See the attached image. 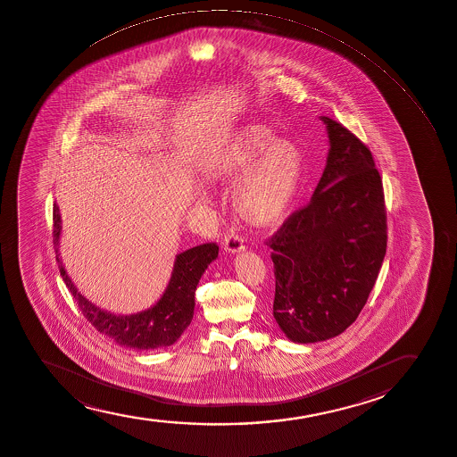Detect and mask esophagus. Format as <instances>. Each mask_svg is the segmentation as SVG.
I'll return each mask as SVG.
<instances>
[{
	"instance_id": "34e87169",
	"label": "esophagus",
	"mask_w": 457,
	"mask_h": 457,
	"mask_svg": "<svg viewBox=\"0 0 457 457\" xmlns=\"http://www.w3.org/2000/svg\"><path fill=\"white\" fill-rule=\"evenodd\" d=\"M224 250L233 253V254H237V253H242L245 250V245H244L242 237L237 233H235V231H231L224 239Z\"/></svg>"
}]
</instances>
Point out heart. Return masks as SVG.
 <instances>
[{
	"instance_id": "1",
	"label": "heart",
	"mask_w": 457,
	"mask_h": 457,
	"mask_svg": "<svg viewBox=\"0 0 457 457\" xmlns=\"http://www.w3.org/2000/svg\"><path fill=\"white\" fill-rule=\"evenodd\" d=\"M210 181L233 183V205L253 226L271 227L288 216L302 183V157L293 143L262 123L231 132L205 163Z\"/></svg>"
}]
</instances>
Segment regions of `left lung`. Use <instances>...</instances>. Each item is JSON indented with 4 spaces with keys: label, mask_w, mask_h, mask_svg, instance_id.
Listing matches in <instances>:
<instances>
[{
    "label": "left lung",
    "mask_w": 457,
    "mask_h": 457,
    "mask_svg": "<svg viewBox=\"0 0 457 457\" xmlns=\"http://www.w3.org/2000/svg\"><path fill=\"white\" fill-rule=\"evenodd\" d=\"M320 120L329 138L320 181L310 204L268 241L274 319L300 345L340 336L357 320L387 248L383 181L372 154L338 121Z\"/></svg>",
    "instance_id": "8db88e82"
}]
</instances>
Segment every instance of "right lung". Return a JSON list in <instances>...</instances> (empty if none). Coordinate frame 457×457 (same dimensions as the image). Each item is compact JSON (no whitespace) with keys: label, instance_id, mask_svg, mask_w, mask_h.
I'll return each instance as SVG.
<instances>
[{"label":"right lung","instance_id":"1","mask_svg":"<svg viewBox=\"0 0 457 457\" xmlns=\"http://www.w3.org/2000/svg\"><path fill=\"white\" fill-rule=\"evenodd\" d=\"M62 235V220L59 213L58 204L53 207V244L56 252V261L63 282L73 294L79 304L85 319L95 326L96 329L116 341L119 346L147 351L158 347L172 346L179 340L190 321L194 319L195 291L198 287L201 276L210 263L218 257L220 247L210 242L198 247L189 248L179 253L173 262L172 274L169 278L168 287L162 297L155 303L136 314H114L110 311L102 310L89 302L84 294L76 288L73 280L65 271L59 241Z\"/></svg>","mask_w":457,"mask_h":457}]
</instances>
